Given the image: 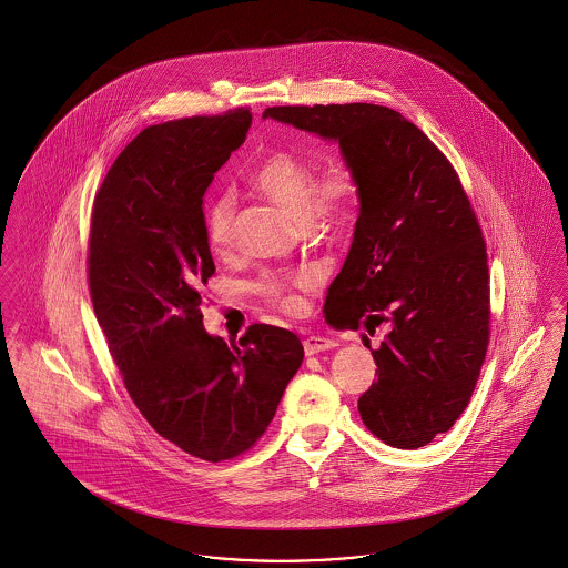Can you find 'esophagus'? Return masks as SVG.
<instances>
[{
    "label": "esophagus",
    "instance_id": "1",
    "mask_svg": "<svg viewBox=\"0 0 568 568\" xmlns=\"http://www.w3.org/2000/svg\"><path fill=\"white\" fill-rule=\"evenodd\" d=\"M302 345H304V353L306 355H315V353L325 352V349H334L336 341L334 338H325V336H306Z\"/></svg>",
    "mask_w": 568,
    "mask_h": 568
}]
</instances>
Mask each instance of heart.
Instances as JSON below:
<instances>
[{
	"instance_id": "heart-1",
	"label": "heart",
	"mask_w": 568,
	"mask_h": 568,
	"mask_svg": "<svg viewBox=\"0 0 568 568\" xmlns=\"http://www.w3.org/2000/svg\"><path fill=\"white\" fill-rule=\"evenodd\" d=\"M248 181L274 204L296 216L297 221H345L359 204V179L347 162H329L315 179V165L292 151H271L253 165ZM234 197L219 193L204 206V234L213 251H225L232 241ZM315 285L311 272L266 274L260 283L264 296L281 311H296L294 290Z\"/></svg>"
}]
</instances>
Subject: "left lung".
I'll return each mask as SVG.
<instances>
[{
  "label": "left lung",
  "instance_id": "left-lung-1",
  "mask_svg": "<svg viewBox=\"0 0 568 568\" xmlns=\"http://www.w3.org/2000/svg\"><path fill=\"white\" fill-rule=\"evenodd\" d=\"M268 116L338 142L357 172L359 216L327 287L325 322L368 332L392 325L371 349L378 377L357 410L383 443L424 447L468 406L489 341L486 241L458 174L387 106H274Z\"/></svg>",
  "mask_w": 568,
  "mask_h": 568
}]
</instances>
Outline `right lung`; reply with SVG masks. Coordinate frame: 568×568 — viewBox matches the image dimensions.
<instances>
[{"label": "right lung", "instance_id": "obj_1", "mask_svg": "<svg viewBox=\"0 0 568 568\" xmlns=\"http://www.w3.org/2000/svg\"><path fill=\"white\" fill-rule=\"evenodd\" d=\"M251 119L239 109L142 130L91 216L89 290L110 355L155 433L206 462L260 440L304 357L283 327L253 324L227 345L202 324L200 287L215 274L204 193Z\"/></svg>", "mask_w": 568, "mask_h": 568}]
</instances>
